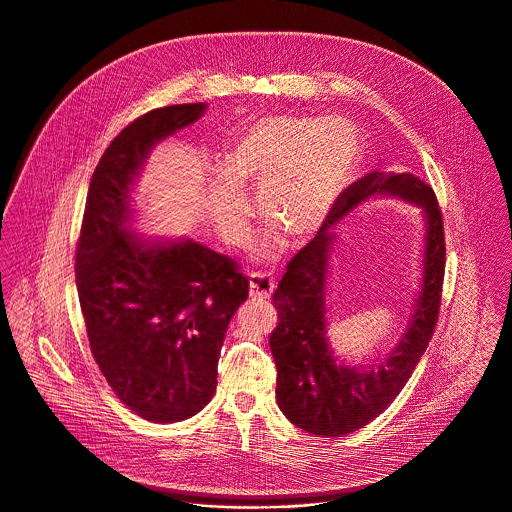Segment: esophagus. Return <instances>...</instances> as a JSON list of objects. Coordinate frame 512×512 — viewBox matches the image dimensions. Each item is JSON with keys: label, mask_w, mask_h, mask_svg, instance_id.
I'll return each mask as SVG.
<instances>
[{"label": "esophagus", "mask_w": 512, "mask_h": 512, "mask_svg": "<svg viewBox=\"0 0 512 512\" xmlns=\"http://www.w3.org/2000/svg\"><path fill=\"white\" fill-rule=\"evenodd\" d=\"M274 278L266 272H250V296L268 300L274 292Z\"/></svg>", "instance_id": "obj_1"}]
</instances>
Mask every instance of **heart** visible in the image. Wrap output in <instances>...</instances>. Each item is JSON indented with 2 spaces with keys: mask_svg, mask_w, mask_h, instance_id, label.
<instances>
[{
  "mask_svg": "<svg viewBox=\"0 0 512 512\" xmlns=\"http://www.w3.org/2000/svg\"><path fill=\"white\" fill-rule=\"evenodd\" d=\"M359 155V133L343 117L268 115L250 123L224 157L226 171L258 184L260 212L304 238L320 230L336 206ZM232 175V176H233ZM231 176V177H232ZM218 172L210 188L214 222L224 238L242 242L252 204L242 186Z\"/></svg>",
  "mask_w": 512,
  "mask_h": 512,
  "instance_id": "1",
  "label": "heart"
}]
</instances>
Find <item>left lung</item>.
I'll return each instance as SVG.
<instances>
[{
    "label": "left lung",
    "instance_id": "1",
    "mask_svg": "<svg viewBox=\"0 0 512 512\" xmlns=\"http://www.w3.org/2000/svg\"><path fill=\"white\" fill-rule=\"evenodd\" d=\"M375 194L425 208V272L415 314L399 345L367 369L340 365L326 338V272L334 234L322 228L286 266L272 296L278 326L270 349L278 369L276 399L282 413L312 435L341 437L381 415L409 381L433 338L445 278L443 214L433 188L411 172H367L349 184L332 208L340 222Z\"/></svg>",
    "mask_w": 512,
    "mask_h": 512
}]
</instances>
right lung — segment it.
I'll use <instances>...</instances> for the list:
<instances>
[{
    "instance_id": "add662e5",
    "label": "right lung",
    "mask_w": 512,
    "mask_h": 512,
    "mask_svg": "<svg viewBox=\"0 0 512 512\" xmlns=\"http://www.w3.org/2000/svg\"><path fill=\"white\" fill-rule=\"evenodd\" d=\"M204 109H153L111 141L91 176L75 248L91 353L113 393L153 423L188 419L212 399L226 328L250 288L224 254L192 240L151 244L127 230L131 186L149 151Z\"/></svg>"
}]
</instances>
